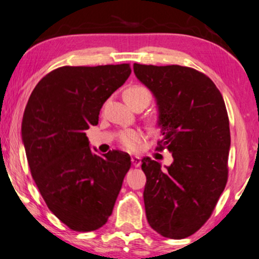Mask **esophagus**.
<instances>
[{
	"instance_id": "34e87169",
	"label": "esophagus",
	"mask_w": 259,
	"mask_h": 259,
	"mask_svg": "<svg viewBox=\"0 0 259 259\" xmlns=\"http://www.w3.org/2000/svg\"><path fill=\"white\" fill-rule=\"evenodd\" d=\"M131 160H132V164L136 167H138V166H140V164H142V160H140V157H138V156H134V157H132V158H131Z\"/></svg>"
}]
</instances>
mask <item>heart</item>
Masks as SVG:
<instances>
[{
  "instance_id": "b5f03b06",
  "label": "heart",
  "mask_w": 259,
  "mask_h": 259,
  "mask_svg": "<svg viewBox=\"0 0 259 259\" xmlns=\"http://www.w3.org/2000/svg\"><path fill=\"white\" fill-rule=\"evenodd\" d=\"M126 102L131 107L144 106L147 107L151 102V92L144 85H132L126 89L125 94ZM144 140V134L137 130H126L120 132L119 143L122 147L128 151H137Z\"/></svg>"
}]
</instances>
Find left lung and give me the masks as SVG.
<instances>
[{
	"label": "left lung",
	"mask_w": 259,
	"mask_h": 259,
	"mask_svg": "<svg viewBox=\"0 0 259 259\" xmlns=\"http://www.w3.org/2000/svg\"><path fill=\"white\" fill-rule=\"evenodd\" d=\"M133 69L157 99L162 138L156 150L166 149L174 158L165 170L150 157L142 159L147 221L160 236L182 239L209 219L226 187V106L213 80L193 68L134 63Z\"/></svg>",
	"instance_id": "left-lung-1"
}]
</instances>
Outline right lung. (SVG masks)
<instances>
[{
    "label": "right lung",
    "mask_w": 259,
    "mask_h": 259,
    "mask_svg": "<svg viewBox=\"0 0 259 259\" xmlns=\"http://www.w3.org/2000/svg\"><path fill=\"white\" fill-rule=\"evenodd\" d=\"M130 75V64L62 66L39 80L27 102L22 140L32 177L49 209L76 232L107 223L131 167L122 151L93 153L85 134Z\"/></svg>",
    "instance_id": "add662e5"
}]
</instances>
